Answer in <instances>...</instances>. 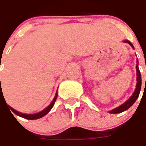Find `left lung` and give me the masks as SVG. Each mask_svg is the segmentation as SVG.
I'll use <instances>...</instances> for the list:
<instances>
[{"label": "left lung", "mask_w": 146, "mask_h": 146, "mask_svg": "<svg viewBox=\"0 0 146 146\" xmlns=\"http://www.w3.org/2000/svg\"><path fill=\"white\" fill-rule=\"evenodd\" d=\"M124 42L126 43H128L129 45L132 46V48H134V46L133 45L131 44V42H129V41H124ZM137 64L136 65V70H137V86H136V89H135V90H134V94L133 95L131 96V98L128 99L127 101H126L125 103L120 105V106H119L118 108H115L113 110H111L110 111V113H112V114H116V113H120L122 111H124L126 110H127L128 108L131 107L134 103L137 100V98H138V96H139V94H140V90H141V73H140V71H139V68H138V61L137 60ZM145 81H146V78H145ZM146 83V82H145Z\"/></svg>", "instance_id": "8db88e82"}]
</instances>
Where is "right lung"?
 <instances>
[{
    "label": "right lung",
    "instance_id": "add662e5",
    "mask_svg": "<svg viewBox=\"0 0 146 146\" xmlns=\"http://www.w3.org/2000/svg\"><path fill=\"white\" fill-rule=\"evenodd\" d=\"M1 92H2V90H1ZM2 94H3V93L2 94L1 93V96ZM56 98H57V94H56L54 99H53L52 101L51 102V104H49L47 108H45V109H44L43 111H40V112H38V113H36V114H33V115L23 114V113H21V112H19V111H15V109H13V108H12V107H10V106H9V108H10V109H11V110H12V111H13L15 115H19V116H20V117L24 118V119H39V118L43 117L44 115H45L48 113V111L51 110L52 108V107H53V105H54V103H55V101H56ZM7 106H8V105H7Z\"/></svg>",
    "mask_w": 146,
    "mask_h": 146
}]
</instances>
